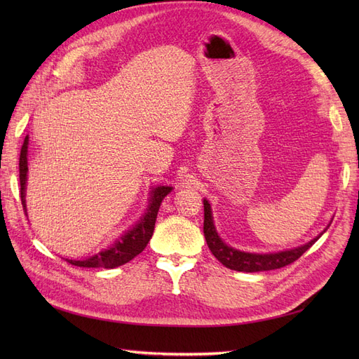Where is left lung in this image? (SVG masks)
Returning <instances> with one entry per match:
<instances>
[{
	"instance_id": "obj_1",
	"label": "left lung",
	"mask_w": 359,
	"mask_h": 359,
	"mask_svg": "<svg viewBox=\"0 0 359 359\" xmlns=\"http://www.w3.org/2000/svg\"><path fill=\"white\" fill-rule=\"evenodd\" d=\"M203 212H205L203 233L211 253L219 259L226 268L233 269V271H241V273L271 271V269L283 268L292 262H295L298 257H301L314 243L319 240L323 232H327V229L331 224L330 223L327 226V229L304 245L290 248V250H283V252H276V253H250V252H243V250H236L222 240L214 226L211 205L206 199H203Z\"/></svg>"
}]
</instances>
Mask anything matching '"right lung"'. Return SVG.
Wrapping results in <instances>:
<instances>
[{
	"label": "right lung",
	"mask_w": 359,
	"mask_h": 359,
	"mask_svg": "<svg viewBox=\"0 0 359 359\" xmlns=\"http://www.w3.org/2000/svg\"><path fill=\"white\" fill-rule=\"evenodd\" d=\"M28 140L29 139L27 136L24 140L22 149H20V157H19L20 201H22L25 214H27L25 191H27V178H28ZM172 189L173 187L170 186H156L151 189L148 208L145 214L133 224V227H130V229L126 231L121 236H118L109 247L102 250V252H99L97 255L82 260L66 259L67 262L74 266L106 268V269H112L130 262V260L136 257L139 253H142L144 248L149 243L151 236H153V232H154L156 219H157V212L161 205V201L168 196V194L172 191Z\"/></svg>",
	"instance_id": "1"
}]
</instances>
